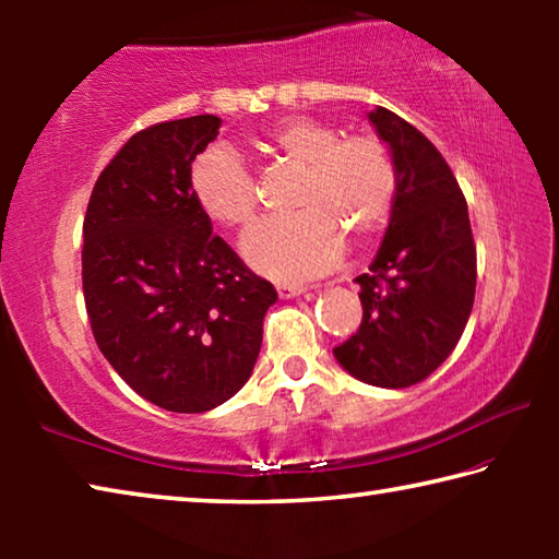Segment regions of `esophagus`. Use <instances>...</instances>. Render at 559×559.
<instances>
[{"instance_id": "obj_1", "label": "esophagus", "mask_w": 559, "mask_h": 559, "mask_svg": "<svg viewBox=\"0 0 559 559\" xmlns=\"http://www.w3.org/2000/svg\"><path fill=\"white\" fill-rule=\"evenodd\" d=\"M276 290H278V298L288 300V298L300 296V293H306L308 286H298V283H278Z\"/></svg>"}]
</instances>
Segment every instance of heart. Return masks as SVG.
<instances>
[{
  "mask_svg": "<svg viewBox=\"0 0 559 559\" xmlns=\"http://www.w3.org/2000/svg\"><path fill=\"white\" fill-rule=\"evenodd\" d=\"M273 153L302 167L298 214L261 219L241 236L253 271L296 283L325 273L343 259L347 234L359 241L380 234L396 204L400 173L380 138L349 135L333 122L293 116L266 132ZM189 192L212 222H251L259 197L249 167L229 145H212L189 167Z\"/></svg>",
  "mask_w": 559,
  "mask_h": 559,
  "instance_id": "heart-1",
  "label": "heart"
}]
</instances>
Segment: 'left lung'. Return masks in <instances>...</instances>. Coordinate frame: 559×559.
<instances>
[{
  "instance_id": "8db88e82",
  "label": "left lung",
  "mask_w": 559,
  "mask_h": 559,
  "mask_svg": "<svg viewBox=\"0 0 559 559\" xmlns=\"http://www.w3.org/2000/svg\"><path fill=\"white\" fill-rule=\"evenodd\" d=\"M370 122L390 145L400 192L380 251L362 273V323L333 353L359 382L402 390L427 380L468 323L476 243L468 206L429 138L386 108Z\"/></svg>"
}]
</instances>
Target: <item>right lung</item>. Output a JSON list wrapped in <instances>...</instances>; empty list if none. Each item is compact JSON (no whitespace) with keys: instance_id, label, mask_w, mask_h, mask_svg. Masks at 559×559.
Instances as JSON below:
<instances>
[{"instance_id":"right-lung-1","label":"right lung","mask_w":559,"mask_h":559,"mask_svg":"<svg viewBox=\"0 0 559 559\" xmlns=\"http://www.w3.org/2000/svg\"><path fill=\"white\" fill-rule=\"evenodd\" d=\"M216 116L157 122L103 169L83 222L93 337L126 384L167 412L200 414L257 365L276 288L236 257L189 192Z\"/></svg>"}]
</instances>
